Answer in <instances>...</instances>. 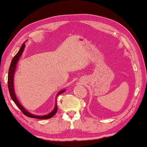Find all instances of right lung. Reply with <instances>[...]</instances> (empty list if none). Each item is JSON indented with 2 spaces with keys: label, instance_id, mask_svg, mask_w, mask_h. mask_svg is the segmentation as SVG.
<instances>
[{
  "label": "right lung",
  "instance_id": "right-lung-1",
  "mask_svg": "<svg viewBox=\"0 0 147 147\" xmlns=\"http://www.w3.org/2000/svg\"><path fill=\"white\" fill-rule=\"evenodd\" d=\"M24 47H25V44H24V43L23 45H22L21 49H19L18 53H17L16 55L13 57V59H12L11 64H10V66H9V71H8V87L9 94H10L11 98L12 100H13L15 103H16V104L17 106V107H18V108L20 109H21V111L23 113L24 115L28 117L35 118V119H50V118H51L52 117H53L54 115H55V114L57 112V111H58V106H57V103H56L57 102H56L55 106H54V109L50 113L47 114V115H34V114L28 112V111H27L26 109L24 108V107L19 103V100H17V96L16 95V93H15L14 84H13L14 73H15V71H16V69L17 62H18L19 58L21 57V56L22 55V54H23V51H24ZM65 91V89L61 90L58 94H57L56 97L58 95H59L60 94L63 93Z\"/></svg>",
  "mask_w": 147,
  "mask_h": 147
}]
</instances>
